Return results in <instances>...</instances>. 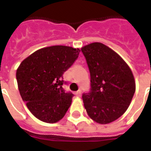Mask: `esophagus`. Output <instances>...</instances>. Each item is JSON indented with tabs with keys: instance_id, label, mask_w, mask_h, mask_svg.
Wrapping results in <instances>:
<instances>
[{
	"instance_id": "esophagus-1",
	"label": "esophagus",
	"mask_w": 151,
	"mask_h": 151,
	"mask_svg": "<svg viewBox=\"0 0 151 151\" xmlns=\"http://www.w3.org/2000/svg\"><path fill=\"white\" fill-rule=\"evenodd\" d=\"M81 94H82L81 90H78V91L76 92V96H81Z\"/></svg>"
}]
</instances>
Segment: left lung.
I'll return each instance as SVG.
<instances>
[{
    "label": "left lung",
    "instance_id": "8db88e82",
    "mask_svg": "<svg viewBox=\"0 0 151 151\" xmlns=\"http://www.w3.org/2000/svg\"><path fill=\"white\" fill-rule=\"evenodd\" d=\"M81 50L90 73V90L82 96L88 115L100 124L115 121L125 113L134 95L132 71L103 43H90Z\"/></svg>",
    "mask_w": 151,
    "mask_h": 151
}]
</instances>
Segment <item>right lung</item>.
Returning a JSON list of instances; mask_svg holds the SVG:
<instances>
[{
	"label": "right lung",
	"instance_id": "1",
	"mask_svg": "<svg viewBox=\"0 0 151 151\" xmlns=\"http://www.w3.org/2000/svg\"><path fill=\"white\" fill-rule=\"evenodd\" d=\"M80 50L67 46H52L35 51L22 61L16 79L22 101L40 121L55 123L61 120L74 96L66 92L63 74L73 65Z\"/></svg>",
	"mask_w": 151,
	"mask_h": 151
}]
</instances>
